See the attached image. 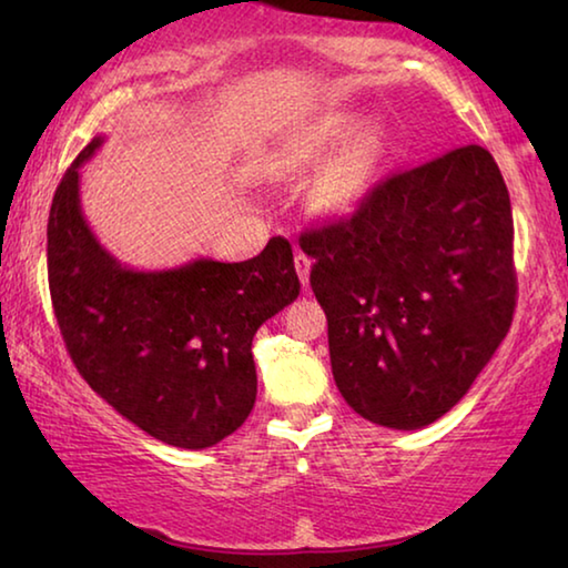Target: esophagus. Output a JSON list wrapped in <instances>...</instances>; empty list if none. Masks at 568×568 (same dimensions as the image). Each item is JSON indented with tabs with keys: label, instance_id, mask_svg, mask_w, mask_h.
Instances as JSON below:
<instances>
[{
	"label": "esophagus",
	"instance_id": "1",
	"mask_svg": "<svg viewBox=\"0 0 568 568\" xmlns=\"http://www.w3.org/2000/svg\"><path fill=\"white\" fill-rule=\"evenodd\" d=\"M295 271L297 277H301V285L307 287V283H311V257L305 253H295Z\"/></svg>",
	"mask_w": 568,
	"mask_h": 568
}]
</instances>
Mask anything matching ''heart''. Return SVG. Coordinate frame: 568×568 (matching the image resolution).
<instances>
[{
    "label": "heart",
    "instance_id": "obj_1",
    "mask_svg": "<svg viewBox=\"0 0 568 568\" xmlns=\"http://www.w3.org/2000/svg\"><path fill=\"white\" fill-rule=\"evenodd\" d=\"M351 110H325L287 130L275 142L267 168L275 175L295 178L321 165L311 185V203L323 215H345L358 207L376 175L381 158V132L364 124Z\"/></svg>",
    "mask_w": 568,
    "mask_h": 568
}]
</instances>
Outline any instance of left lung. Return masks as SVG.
Masks as SVG:
<instances>
[{"label":"left lung","instance_id":"8db88e82","mask_svg":"<svg viewBox=\"0 0 568 568\" xmlns=\"http://www.w3.org/2000/svg\"><path fill=\"white\" fill-rule=\"evenodd\" d=\"M333 378L365 420L416 430L466 396L511 328L514 217L491 152L466 145L381 182L301 237Z\"/></svg>","mask_w":568,"mask_h":568}]
</instances>
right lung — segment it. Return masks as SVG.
Segmentation results:
<instances>
[{
    "label": "right lung",
    "instance_id": "1",
    "mask_svg": "<svg viewBox=\"0 0 568 568\" xmlns=\"http://www.w3.org/2000/svg\"><path fill=\"white\" fill-rule=\"evenodd\" d=\"M102 142L98 134L64 172L47 223L60 333L80 376L120 416L168 446L210 448L255 406V333L301 293L293 247L271 237L243 263L122 265L80 205V168Z\"/></svg>",
    "mask_w": 568,
    "mask_h": 568
}]
</instances>
